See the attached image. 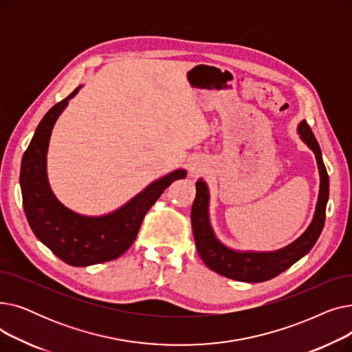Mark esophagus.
<instances>
[{
    "label": "esophagus",
    "mask_w": 352,
    "mask_h": 352,
    "mask_svg": "<svg viewBox=\"0 0 352 352\" xmlns=\"http://www.w3.org/2000/svg\"><path fill=\"white\" fill-rule=\"evenodd\" d=\"M191 173H194V174H199L201 173V170H198V168H194V166H192V168H191Z\"/></svg>",
    "instance_id": "esophagus-1"
}]
</instances>
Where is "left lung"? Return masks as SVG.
<instances>
[{
  "label": "left lung",
  "instance_id": "1",
  "mask_svg": "<svg viewBox=\"0 0 352 352\" xmlns=\"http://www.w3.org/2000/svg\"><path fill=\"white\" fill-rule=\"evenodd\" d=\"M298 133L304 142L316 154L321 175V187L316 214L308 230L291 245L274 252H238L221 244L215 238L208 218V188L207 184L199 179L197 182V195L191 210V223L195 238V247L206 265L227 276V278L243 283H263L280 275L297 263L317 243L324 228L325 208L329 195V178L322 161L321 148L311 131L307 121L298 125Z\"/></svg>",
  "mask_w": 352,
  "mask_h": 352
}]
</instances>
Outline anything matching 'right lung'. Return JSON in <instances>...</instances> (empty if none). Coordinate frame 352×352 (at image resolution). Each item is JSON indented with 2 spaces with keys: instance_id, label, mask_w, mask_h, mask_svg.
<instances>
[{
  "instance_id": "obj_1",
  "label": "right lung",
  "mask_w": 352,
  "mask_h": 352,
  "mask_svg": "<svg viewBox=\"0 0 352 352\" xmlns=\"http://www.w3.org/2000/svg\"><path fill=\"white\" fill-rule=\"evenodd\" d=\"M78 89L55 104L36 126L23 157L20 184L25 217L35 236L68 265L87 267L116 260L131 247L148 210L174 181L186 178L187 171L165 175L104 217H84L65 208L48 186L45 162L52 126Z\"/></svg>"
}]
</instances>
